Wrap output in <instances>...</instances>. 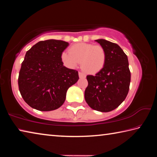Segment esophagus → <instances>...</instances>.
<instances>
[{
    "mask_svg": "<svg viewBox=\"0 0 157 157\" xmlns=\"http://www.w3.org/2000/svg\"><path fill=\"white\" fill-rule=\"evenodd\" d=\"M79 77L80 78H86V75H85V74H84V73H81V72H79Z\"/></svg>",
    "mask_w": 157,
    "mask_h": 157,
    "instance_id": "esophagus-1",
    "label": "esophagus"
}]
</instances>
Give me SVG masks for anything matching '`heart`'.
Segmentation results:
<instances>
[{
	"mask_svg": "<svg viewBox=\"0 0 157 157\" xmlns=\"http://www.w3.org/2000/svg\"><path fill=\"white\" fill-rule=\"evenodd\" d=\"M69 52H63L61 59L64 65L74 68L81 62L83 70L90 74L99 73L106 62V52L101 46L87 43H78L71 46Z\"/></svg>",
	"mask_w": 157,
	"mask_h": 157,
	"instance_id": "heart-1",
	"label": "heart"
}]
</instances>
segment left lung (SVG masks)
<instances>
[{"mask_svg":"<svg viewBox=\"0 0 157 157\" xmlns=\"http://www.w3.org/2000/svg\"><path fill=\"white\" fill-rule=\"evenodd\" d=\"M105 49L104 68L95 75H87L85 100L91 109L101 112L115 109L129 92L131 73L128 58L118 44L103 39L95 40Z\"/></svg>","mask_w":157,"mask_h":157,"instance_id":"8db88e82","label":"left lung"}]
</instances>
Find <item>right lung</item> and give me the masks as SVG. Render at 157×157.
Returning a JSON list of instances; mask_svg holds the SVG:
<instances>
[{"label": "right lung", "mask_w": 157, "mask_h": 157, "mask_svg": "<svg viewBox=\"0 0 157 157\" xmlns=\"http://www.w3.org/2000/svg\"><path fill=\"white\" fill-rule=\"evenodd\" d=\"M68 42L48 39L26 52L18 76V88L27 104L42 111L55 110L66 100L68 88L79 79L76 70L66 68L61 55Z\"/></svg>", "instance_id": "add662e5"}]
</instances>
